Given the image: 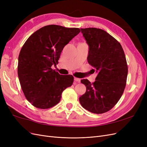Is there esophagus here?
<instances>
[{
  "instance_id": "obj_1",
  "label": "esophagus",
  "mask_w": 147,
  "mask_h": 147,
  "mask_svg": "<svg viewBox=\"0 0 147 147\" xmlns=\"http://www.w3.org/2000/svg\"><path fill=\"white\" fill-rule=\"evenodd\" d=\"M74 80L75 81V82H78V83H80V81H81V80L80 79V78H77V77H75L74 78Z\"/></svg>"
}]
</instances>
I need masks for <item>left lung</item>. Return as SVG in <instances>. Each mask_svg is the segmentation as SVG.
Segmentation results:
<instances>
[{"mask_svg":"<svg viewBox=\"0 0 147 147\" xmlns=\"http://www.w3.org/2000/svg\"><path fill=\"white\" fill-rule=\"evenodd\" d=\"M89 47L88 62L98 72L91 83L83 79L86 92L79 100L93 113L108 112L117 104L126 87L127 64L121 44L106 31L94 28L81 29Z\"/></svg>","mask_w":147,"mask_h":147,"instance_id":"8db88e82","label":"left lung"}]
</instances>
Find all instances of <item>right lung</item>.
<instances>
[{
    "instance_id": "right-lung-1",
    "label": "right lung",
    "mask_w": 147,
    "mask_h": 147,
    "mask_svg": "<svg viewBox=\"0 0 147 147\" xmlns=\"http://www.w3.org/2000/svg\"><path fill=\"white\" fill-rule=\"evenodd\" d=\"M80 32L76 28L45 26L31 35L21 48L18 75L26 98L35 107H53L65 89L72 85V75H60L51 67L58 63L64 47Z\"/></svg>"
}]
</instances>
